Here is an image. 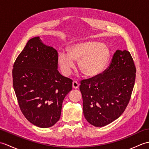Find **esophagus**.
<instances>
[{
	"mask_svg": "<svg viewBox=\"0 0 149 149\" xmlns=\"http://www.w3.org/2000/svg\"><path fill=\"white\" fill-rule=\"evenodd\" d=\"M79 86V84L77 81H74L72 83V88L74 89H77L78 87Z\"/></svg>",
	"mask_w": 149,
	"mask_h": 149,
	"instance_id": "esophagus-1",
	"label": "esophagus"
}]
</instances>
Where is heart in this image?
<instances>
[{
    "label": "heart",
    "mask_w": 149,
    "mask_h": 149,
    "mask_svg": "<svg viewBox=\"0 0 149 149\" xmlns=\"http://www.w3.org/2000/svg\"><path fill=\"white\" fill-rule=\"evenodd\" d=\"M109 49L97 42H83L73 44L68 48V54L60 52L58 63L65 76H69L75 67L74 61H79V68L87 77H93L102 74L108 63Z\"/></svg>",
    "instance_id": "1"
}]
</instances>
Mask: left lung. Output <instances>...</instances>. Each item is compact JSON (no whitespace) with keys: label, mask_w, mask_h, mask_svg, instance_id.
Returning a JSON list of instances; mask_svg holds the SVG:
<instances>
[{"label":"left lung","mask_w":149,"mask_h":149,"mask_svg":"<svg viewBox=\"0 0 149 149\" xmlns=\"http://www.w3.org/2000/svg\"><path fill=\"white\" fill-rule=\"evenodd\" d=\"M135 77L130 52L117 50L103 74L81 81L79 89L87 121L95 127H103L120 117L130 100Z\"/></svg>","instance_id":"8db88e82"}]
</instances>
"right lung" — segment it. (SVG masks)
<instances>
[{
    "label": "right lung",
    "mask_w": 149,
    "mask_h": 149,
    "mask_svg": "<svg viewBox=\"0 0 149 149\" xmlns=\"http://www.w3.org/2000/svg\"><path fill=\"white\" fill-rule=\"evenodd\" d=\"M58 52L45 45L39 36L28 41L13 69V84L24 116L41 128L58 121L72 80L58 70Z\"/></svg>",
    "instance_id": "obj_1"
}]
</instances>
